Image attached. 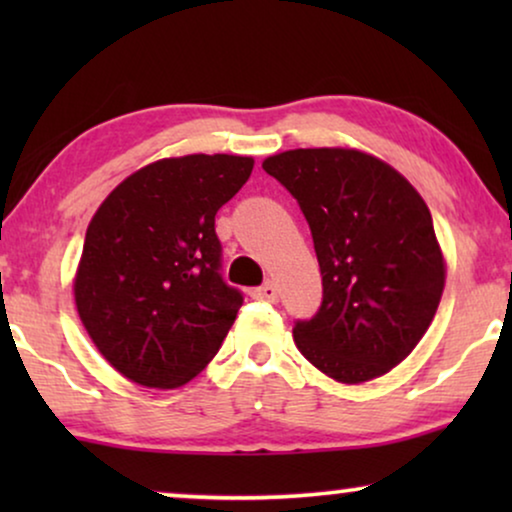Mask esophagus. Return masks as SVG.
Masks as SVG:
<instances>
[{"label":"esophagus","mask_w":512,"mask_h":512,"mask_svg":"<svg viewBox=\"0 0 512 512\" xmlns=\"http://www.w3.org/2000/svg\"><path fill=\"white\" fill-rule=\"evenodd\" d=\"M251 296L258 298V300H268V303H277L279 289H277V284L265 282L263 286H256V289H251Z\"/></svg>","instance_id":"obj_1"}]
</instances>
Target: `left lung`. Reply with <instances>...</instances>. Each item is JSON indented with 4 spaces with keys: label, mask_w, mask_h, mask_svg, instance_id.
<instances>
[{
    "label": "left lung",
    "mask_w": 512,
    "mask_h": 512,
    "mask_svg": "<svg viewBox=\"0 0 512 512\" xmlns=\"http://www.w3.org/2000/svg\"><path fill=\"white\" fill-rule=\"evenodd\" d=\"M310 226L324 298L293 340L312 366L359 384L389 373L429 328L445 286L431 212L394 167L354 149L270 156Z\"/></svg>",
    "instance_id": "obj_1"
}]
</instances>
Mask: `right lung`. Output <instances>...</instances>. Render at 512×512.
<instances>
[{
    "label": "right lung",
    "instance_id": "1",
    "mask_svg": "<svg viewBox=\"0 0 512 512\" xmlns=\"http://www.w3.org/2000/svg\"><path fill=\"white\" fill-rule=\"evenodd\" d=\"M247 156L165 158L118 184L90 221L76 310L118 373L181 387L214 354L242 307L223 282L216 212L247 184Z\"/></svg>",
    "mask_w": 512,
    "mask_h": 512
}]
</instances>
